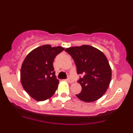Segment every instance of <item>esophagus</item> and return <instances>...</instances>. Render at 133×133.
Instances as JSON below:
<instances>
[{
  "instance_id": "1",
  "label": "esophagus",
  "mask_w": 133,
  "mask_h": 133,
  "mask_svg": "<svg viewBox=\"0 0 133 133\" xmlns=\"http://www.w3.org/2000/svg\"><path fill=\"white\" fill-rule=\"evenodd\" d=\"M67 81H68V82H69V83H70V84H71V83H72V82H74V81H73L72 80V79H70V78H68V79H67Z\"/></svg>"
}]
</instances>
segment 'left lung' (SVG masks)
I'll return each instance as SVG.
<instances>
[{"mask_svg":"<svg viewBox=\"0 0 133 133\" xmlns=\"http://www.w3.org/2000/svg\"><path fill=\"white\" fill-rule=\"evenodd\" d=\"M65 51L74 59L77 74L83 75L78 81L82 91L76 96L86 103L101 98L109 88L112 77L106 56L100 50L89 45L69 47Z\"/></svg>","mask_w":133,"mask_h":133,"instance_id":"8db88e82","label":"left lung"}]
</instances>
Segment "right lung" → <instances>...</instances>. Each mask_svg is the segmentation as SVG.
I'll return each mask as SVG.
<instances>
[{
    "label": "right lung",
    "mask_w": 133,
    "mask_h": 133,
    "mask_svg": "<svg viewBox=\"0 0 133 133\" xmlns=\"http://www.w3.org/2000/svg\"><path fill=\"white\" fill-rule=\"evenodd\" d=\"M62 47L49 44L34 49L27 55L21 69V81L27 94L34 99L43 101L56 92L59 81L56 78L53 62Z\"/></svg>",
    "instance_id": "obj_1"
}]
</instances>
